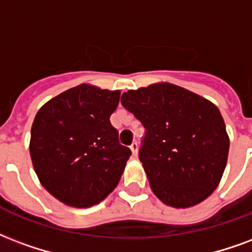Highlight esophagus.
<instances>
[{
  "label": "esophagus",
  "instance_id": "34e87169",
  "mask_svg": "<svg viewBox=\"0 0 252 252\" xmlns=\"http://www.w3.org/2000/svg\"><path fill=\"white\" fill-rule=\"evenodd\" d=\"M129 148H131V151H132V154H133V156H137V151H139V145H137V143H132L131 144V147H129Z\"/></svg>",
  "mask_w": 252,
  "mask_h": 252
}]
</instances>
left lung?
Returning <instances> with one entry per match:
<instances>
[{
	"label": "left lung",
	"mask_w": 252,
	"mask_h": 252,
	"mask_svg": "<svg viewBox=\"0 0 252 252\" xmlns=\"http://www.w3.org/2000/svg\"><path fill=\"white\" fill-rule=\"evenodd\" d=\"M121 104L145 128L139 159L155 195L176 208L210 196L224 172L230 148L219 109L168 83L128 91Z\"/></svg>",
	"instance_id": "1"
}]
</instances>
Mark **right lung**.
<instances>
[{
	"mask_svg": "<svg viewBox=\"0 0 252 252\" xmlns=\"http://www.w3.org/2000/svg\"><path fill=\"white\" fill-rule=\"evenodd\" d=\"M120 91L81 84L52 98L37 112L31 158L41 184L60 202L91 207L115 189L131 150L119 143L109 117Z\"/></svg>",
	"mask_w": 252,
	"mask_h": 252,
	"instance_id": "right-lung-1",
	"label": "right lung"
}]
</instances>
